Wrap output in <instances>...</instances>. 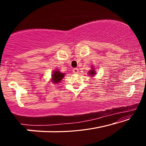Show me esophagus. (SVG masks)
<instances>
[{"label": "esophagus", "instance_id": "obj_1", "mask_svg": "<svg viewBox=\"0 0 146 146\" xmlns=\"http://www.w3.org/2000/svg\"><path fill=\"white\" fill-rule=\"evenodd\" d=\"M73 71L74 73H78V68H74L73 70Z\"/></svg>", "mask_w": 146, "mask_h": 146}]
</instances>
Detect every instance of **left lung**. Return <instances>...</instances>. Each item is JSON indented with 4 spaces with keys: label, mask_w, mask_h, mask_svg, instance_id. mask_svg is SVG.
Returning a JSON list of instances; mask_svg holds the SVG:
<instances>
[{
    "label": "left lung",
    "mask_w": 146,
    "mask_h": 146,
    "mask_svg": "<svg viewBox=\"0 0 146 146\" xmlns=\"http://www.w3.org/2000/svg\"><path fill=\"white\" fill-rule=\"evenodd\" d=\"M91 69H92V70H90V71L88 72V75H91V76H93L95 75V74H96V72H95V68H94L93 67L91 68Z\"/></svg>",
    "instance_id": "1"
}]
</instances>
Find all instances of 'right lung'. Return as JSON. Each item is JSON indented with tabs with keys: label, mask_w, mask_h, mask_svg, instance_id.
<instances>
[{
	"label": "right lung",
	"mask_w": 146,
	"mask_h": 146,
	"mask_svg": "<svg viewBox=\"0 0 146 146\" xmlns=\"http://www.w3.org/2000/svg\"><path fill=\"white\" fill-rule=\"evenodd\" d=\"M52 78H51V81L54 84H58L62 80V78L64 76V73H60V71L58 70H55L53 71L52 74Z\"/></svg>",
	"instance_id": "obj_1"
}]
</instances>
